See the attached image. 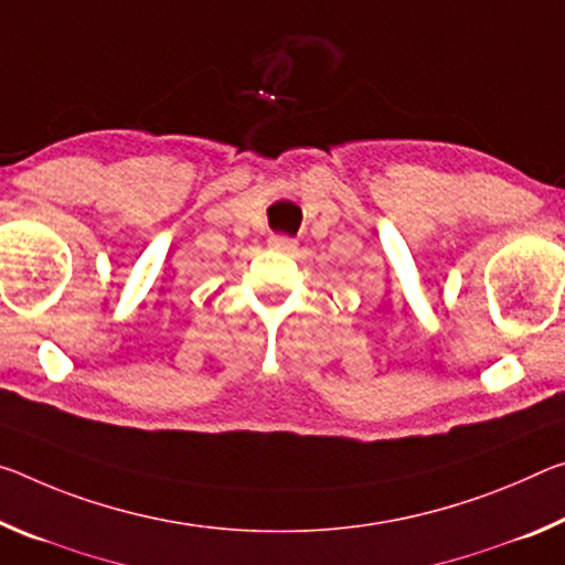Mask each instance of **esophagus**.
Returning <instances> with one entry per match:
<instances>
[{"instance_id":"obj_1","label":"esophagus","mask_w":565,"mask_h":565,"mask_svg":"<svg viewBox=\"0 0 565 565\" xmlns=\"http://www.w3.org/2000/svg\"><path fill=\"white\" fill-rule=\"evenodd\" d=\"M268 246L276 248V250H284V254H289V250L297 248V238L284 236V234H276V236L268 238Z\"/></svg>"}]
</instances>
